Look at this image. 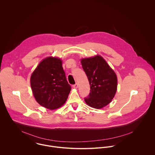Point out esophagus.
I'll use <instances>...</instances> for the list:
<instances>
[{"label":"esophagus","mask_w":155,"mask_h":155,"mask_svg":"<svg viewBox=\"0 0 155 155\" xmlns=\"http://www.w3.org/2000/svg\"><path fill=\"white\" fill-rule=\"evenodd\" d=\"M73 88L74 89H77L78 88V84H76L74 85H73Z\"/></svg>","instance_id":"obj_1"}]
</instances>
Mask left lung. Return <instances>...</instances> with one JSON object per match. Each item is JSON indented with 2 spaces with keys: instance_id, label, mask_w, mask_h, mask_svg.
I'll list each match as a JSON object with an SVG mask.
<instances>
[{
  "instance_id": "left-lung-1",
  "label": "left lung",
  "mask_w": 155,
  "mask_h": 155,
  "mask_svg": "<svg viewBox=\"0 0 155 155\" xmlns=\"http://www.w3.org/2000/svg\"><path fill=\"white\" fill-rule=\"evenodd\" d=\"M82 68L90 85V93L85 98L87 104L100 109L111 102L117 88V78L114 71L101 55L82 58Z\"/></svg>"
}]
</instances>
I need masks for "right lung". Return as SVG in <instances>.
Wrapping results in <instances>:
<instances>
[{
    "label": "right lung",
    "mask_w": 155,
    "mask_h": 155,
    "mask_svg": "<svg viewBox=\"0 0 155 155\" xmlns=\"http://www.w3.org/2000/svg\"><path fill=\"white\" fill-rule=\"evenodd\" d=\"M60 58L48 57L32 72L30 85L36 101L51 110L64 104L71 91Z\"/></svg>",
    "instance_id": "obj_1"
}]
</instances>
